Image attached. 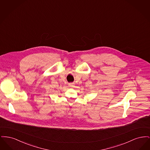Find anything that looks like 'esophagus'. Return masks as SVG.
I'll use <instances>...</instances> for the list:
<instances>
[{"label": "esophagus", "instance_id": "obj_1", "mask_svg": "<svg viewBox=\"0 0 150 150\" xmlns=\"http://www.w3.org/2000/svg\"><path fill=\"white\" fill-rule=\"evenodd\" d=\"M69 86L70 87H73L74 86V84L73 83H69Z\"/></svg>", "mask_w": 150, "mask_h": 150}]
</instances>
